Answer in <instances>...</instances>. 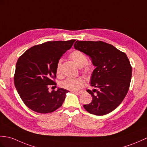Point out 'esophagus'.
<instances>
[{"label": "esophagus", "mask_w": 147, "mask_h": 147, "mask_svg": "<svg viewBox=\"0 0 147 147\" xmlns=\"http://www.w3.org/2000/svg\"><path fill=\"white\" fill-rule=\"evenodd\" d=\"M73 93L76 94H80L81 93H83V91H80V92H76V91H73Z\"/></svg>", "instance_id": "esophagus-1"}]
</instances>
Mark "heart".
<instances>
[{
  "instance_id": "b5f03b06",
  "label": "heart",
  "mask_w": 147,
  "mask_h": 147,
  "mask_svg": "<svg viewBox=\"0 0 147 147\" xmlns=\"http://www.w3.org/2000/svg\"><path fill=\"white\" fill-rule=\"evenodd\" d=\"M69 57L73 61L76 65L80 67H83V73L86 75H90L93 72V66L91 63H87V57L85 54L80 51H74L71 53ZM56 73L58 78L62 76L61 72V63L58 62L56 67ZM84 80L81 78H67L63 82H61V86L63 88L71 91H80L84 86Z\"/></svg>"
}]
</instances>
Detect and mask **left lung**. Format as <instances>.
<instances>
[{"mask_svg":"<svg viewBox=\"0 0 147 147\" xmlns=\"http://www.w3.org/2000/svg\"><path fill=\"white\" fill-rule=\"evenodd\" d=\"M75 49L86 54L96 67L91 77L92 96L84 105L90 113L101 116L117 108L124 100L130 84L132 68L126 54L103 41H77Z\"/></svg>","mask_w":147,"mask_h":147,"instance_id":"1","label":"left lung"}]
</instances>
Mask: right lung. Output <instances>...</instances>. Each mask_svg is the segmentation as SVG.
<instances>
[{"instance_id": "obj_1", "label": "right lung", "mask_w": 147, "mask_h": 147, "mask_svg": "<svg viewBox=\"0 0 147 147\" xmlns=\"http://www.w3.org/2000/svg\"><path fill=\"white\" fill-rule=\"evenodd\" d=\"M74 41H48L30 47L19 57L14 84L20 98L30 110L45 114L62 106L69 91L58 88L49 92V86L56 85L53 79L56 77L57 64Z\"/></svg>"}]
</instances>
